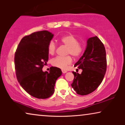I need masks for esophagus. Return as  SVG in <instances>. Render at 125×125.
I'll return each instance as SVG.
<instances>
[{"mask_svg": "<svg viewBox=\"0 0 125 125\" xmlns=\"http://www.w3.org/2000/svg\"><path fill=\"white\" fill-rule=\"evenodd\" d=\"M61 71H62V73H65L67 72V71H65V70H64V69H61Z\"/></svg>", "mask_w": 125, "mask_h": 125, "instance_id": "34e87169", "label": "esophagus"}]
</instances>
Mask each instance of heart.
I'll return each instance as SVG.
<instances>
[{
    "instance_id": "obj_1",
    "label": "heart",
    "mask_w": 125,
    "mask_h": 125,
    "mask_svg": "<svg viewBox=\"0 0 125 125\" xmlns=\"http://www.w3.org/2000/svg\"><path fill=\"white\" fill-rule=\"evenodd\" d=\"M61 42L68 47L67 54H71L74 57H78L83 53V46L81 42H78V39L72 35L64 36L60 39ZM57 45L53 41H51L48 45V52L49 54H53L56 52ZM72 59L70 56L65 57L57 56L53 58L51 63L54 66L65 69L68 65L71 64Z\"/></svg>"
}]
</instances>
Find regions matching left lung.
I'll list each match as a JSON object with an SVG mask.
<instances>
[{
	"mask_svg": "<svg viewBox=\"0 0 125 125\" xmlns=\"http://www.w3.org/2000/svg\"><path fill=\"white\" fill-rule=\"evenodd\" d=\"M74 66L83 71L81 74L72 72L74 78L71 86L73 89L81 95L94 91L102 83L107 66L105 47L98 37L88 39L86 49Z\"/></svg>",
	"mask_w": 125,
	"mask_h": 125,
	"instance_id": "8db88e82",
	"label": "left lung"
}]
</instances>
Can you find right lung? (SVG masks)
<instances>
[{
    "mask_svg": "<svg viewBox=\"0 0 125 125\" xmlns=\"http://www.w3.org/2000/svg\"><path fill=\"white\" fill-rule=\"evenodd\" d=\"M53 37L47 31L33 32L21 39L15 52L18 81L27 93L39 99L48 98L53 94L56 80L62 74L57 67H51L49 72L42 70L48 60V45Z\"/></svg>",
    "mask_w": 125,
    "mask_h": 125,
    "instance_id": "add662e5",
    "label": "right lung"
}]
</instances>
